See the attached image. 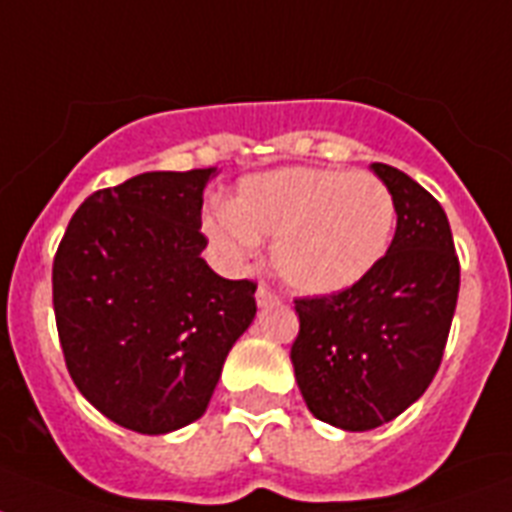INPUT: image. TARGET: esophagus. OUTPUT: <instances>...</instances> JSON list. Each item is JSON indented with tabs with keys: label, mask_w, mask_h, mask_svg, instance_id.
<instances>
[{
	"label": "esophagus",
	"mask_w": 512,
	"mask_h": 512,
	"mask_svg": "<svg viewBox=\"0 0 512 512\" xmlns=\"http://www.w3.org/2000/svg\"><path fill=\"white\" fill-rule=\"evenodd\" d=\"M256 303H259V306H272V303H277V295H274L266 285H259V290H256Z\"/></svg>",
	"instance_id": "34e87169"
}]
</instances>
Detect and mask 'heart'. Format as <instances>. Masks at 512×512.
Segmentation results:
<instances>
[{"label":"heart","mask_w":512,"mask_h":512,"mask_svg":"<svg viewBox=\"0 0 512 512\" xmlns=\"http://www.w3.org/2000/svg\"><path fill=\"white\" fill-rule=\"evenodd\" d=\"M398 206L374 175L282 167L246 177L235 206L204 217V232L227 264H243L272 238V266L295 293L340 295L369 277L390 251Z\"/></svg>","instance_id":"obj_1"}]
</instances>
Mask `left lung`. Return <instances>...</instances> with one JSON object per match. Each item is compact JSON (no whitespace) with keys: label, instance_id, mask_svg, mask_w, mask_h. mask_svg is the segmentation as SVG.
Returning <instances> with one entry per match:
<instances>
[{"label":"left lung","instance_id":"1","mask_svg":"<svg viewBox=\"0 0 512 512\" xmlns=\"http://www.w3.org/2000/svg\"><path fill=\"white\" fill-rule=\"evenodd\" d=\"M398 206L382 264L340 295L298 298L290 348L308 411L345 432L398 418L432 384L453 324L460 264L437 198L390 164H371Z\"/></svg>","mask_w":512,"mask_h":512}]
</instances>
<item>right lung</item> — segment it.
<instances>
[{
  "label": "right lung",
  "instance_id": "1",
  "mask_svg": "<svg viewBox=\"0 0 512 512\" xmlns=\"http://www.w3.org/2000/svg\"><path fill=\"white\" fill-rule=\"evenodd\" d=\"M217 167L143 172L75 211L52 269L62 353L80 395L138 434L204 416L256 316V285L204 259V188Z\"/></svg>",
  "mask_w": 512,
  "mask_h": 512
}]
</instances>
